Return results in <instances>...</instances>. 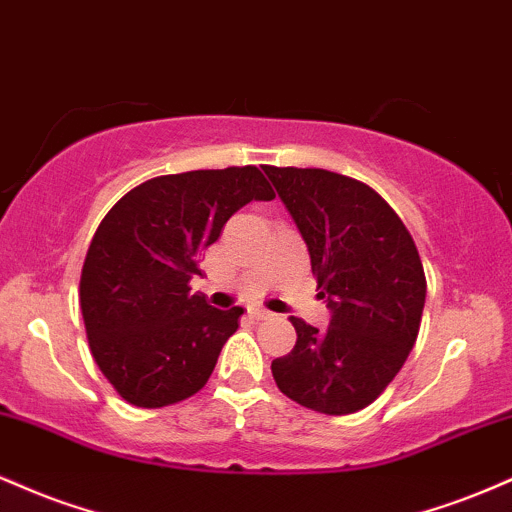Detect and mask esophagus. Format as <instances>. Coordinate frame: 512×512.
<instances>
[{
	"label": "esophagus",
	"mask_w": 512,
	"mask_h": 512,
	"mask_svg": "<svg viewBox=\"0 0 512 512\" xmlns=\"http://www.w3.org/2000/svg\"><path fill=\"white\" fill-rule=\"evenodd\" d=\"M248 313H250L252 317H255V320H269V317L274 315V313H269L267 308H262V305H250Z\"/></svg>",
	"instance_id": "obj_1"
}]
</instances>
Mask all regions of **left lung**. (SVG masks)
<instances>
[{"label": "left lung", "instance_id": "8db88e82", "mask_svg": "<svg viewBox=\"0 0 512 512\" xmlns=\"http://www.w3.org/2000/svg\"><path fill=\"white\" fill-rule=\"evenodd\" d=\"M308 245L327 330L291 317L296 346L274 358L286 397L320 414L368 407L414 349L426 276L414 238L373 187L322 168L264 166Z\"/></svg>", "mask_w": 512, "mask_h": 512}]
</instances>
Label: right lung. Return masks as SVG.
Segmentation results:
<instances>
[{
    "instance_id": "right-lung-1",
    "label": "right lung",
    "mask_w": 512,
    "mask_h": 512,
    "mask_svg": "<svg viewBox=\"0 0 512 512\" xmlns=\"http://www.w3.org/2000/svg\"><path fill=\"white\" fill-rule=\"evenodd\" d=\"M274 197L255 166L190 170L142 182L105 214L79 301L91 354L125 402L168 407L207 385L243 308H214L190 279L240 207Z\"/></svg>"
}]
</instances>
